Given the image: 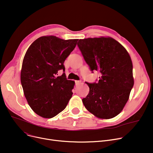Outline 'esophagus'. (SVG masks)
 Wrapping results in <instances>:
<instances>
[{"instance_id":"34e87169","label":"esophagus","mask_w":153,"mask_h":153,"mask_svg":"<svg viewBox=\"0 0 153 153\" xmlns=\"http://www.w3.org/2000/svg\"><path fill=\"white\" fill-rule=\"evenodd\" d=\"M75 83H76V86L77 87V86H78L79 85H80V84H81V81H75Z\"/></svg>"}]
</instances>
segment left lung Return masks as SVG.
<instances>
[{
  "mask_svg": "<svg viewBox=\"0 0 153 153\" xmlns=\"http://www.w3.org/2000/svg\"><path fill=\"white\" fill-rule=\"evenodd\" d=\"M77 46L91 70L99 71L97 83H87L89 92L82 102L86 109L101 119H110L122 111L134 85L130 54L111 37L79 40Z\"/></svg>",
  "mask_w": 153,
  "mask_h": 153,
  "instance_id": "1",
  "label": "left lung"
}]
</instances>
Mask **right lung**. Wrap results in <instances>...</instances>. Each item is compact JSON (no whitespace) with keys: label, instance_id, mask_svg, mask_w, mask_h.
<instances>
[{"label":"right lung","instance_id":"right-lung-1","mask_svg":"<svg viewBox=\"0 0 153 153\" xmlns=\"http://www.w3.org/2000/svg\"><path fill=\"white\" fill-rule=\"evenodd\" d=\"M78 39H62L43 36L30 46L23 60L20 79L28 105L39 116L51 118L65 108L75 82L67 80L64 61L75 48Z\"/></svg>","mask_w":153,"mask_h":153}]
</instances>
